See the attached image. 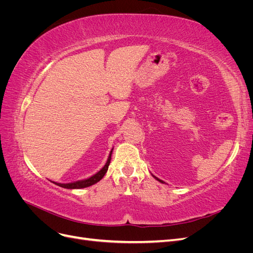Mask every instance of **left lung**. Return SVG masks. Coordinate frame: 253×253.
<instances>
[{"mask_svg":"<svg viewBox=\"0 0 253 253\" xmlns=\"http://www.w3.org/2000/svg\"><path fill=\"white\" fill-rule=\"evenodd\" d=\"M154 177H155V176H154ZM155 178H156V179H157V180H158V181H160V182H164V181H163V180H160V179H159V178H157V177H155Z\"/></svg>","mask_w":253,"mask_h":253,"instance_id":"8db88e82","label":"left lung"}]
</instances>
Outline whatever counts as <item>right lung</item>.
I'll return each mask as SVG.
<instances>
[{
	"instance_id": "right-lung-1",
	"label": "right lung",
	"mask_w": 253,
	"mask_h": 253,
	"mask_svg": "<svg viewBox=\"0 0 253 253\" xmlns=\"http://www.w3.org/2000/svg\"><path fill=\"white\" fill-rule=\"evenodd\" d=\"M112 152H113V150L110 153V156L108 158V162H106L105 166L98 173H96L95 175L91 176V177H89L87 179H84V180H78V181H75V182H70V183H58V182H53V181L52 182L56 183L57 186L65 188V189H82V188H86V187L94 185V183H96L100 179H102V177L105 175L106 171H108L110 163H111Z\"/></svg>"
}]
</instances>
